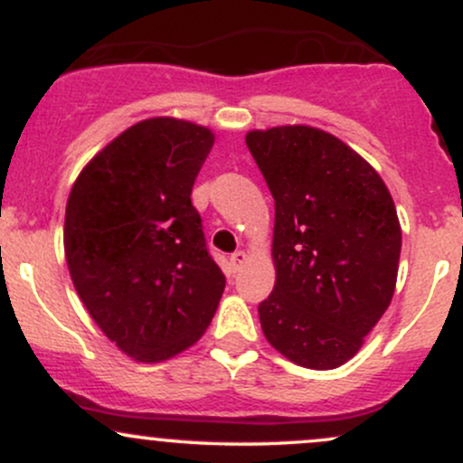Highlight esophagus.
I'll use <instances>...</instances> for the list:
<instances>
[{
  "label": "esophagus",
  "mask_w": 463,
  "mask_h": 463,
  "mask_svg": "<svg viewBox=\"0 0 463 463\" xmlns=\"http://www.w3.org/2000/svg\"><path fill=\"white\" fill-rule=\"evenodd\" d=\"M246 259H248V257H246V252H241V250H237V252H232V254H231V268L235 269V272H237V269L241 268L243 263H246Z\"/></svg>",
  "instance_id": "obj_1"
}]
</instances>
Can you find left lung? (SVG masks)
Here are the masks:
<instances>
[{"mask_svg":"<svg viewBox=\"0 0 463 463\" xmlns=\"http://www.w3.org/2000/svg\"><path fill=\"white\" fill-rule=\"evenodd\" d=\"M246 146L274 198L276 283L259 305L261 328L294 364L333 370L357 354L394 296V200L370 163L324 130H252Z\"/></svg>","mask_w":463,"mask_h":463,"instance_id":"1","label":"left lung"}]
</instances>
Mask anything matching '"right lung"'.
I'll return each instance as SVG.
<instances>
[{
    "mask_svg": "<svg viewBox=\"0 0 463 463\" xmlns=\"http://www.w3.org/2000/svg\"><path fill=\"white\" fill-rule=\"evenodd\" d=\"M213 141L191 121H139L95 154L69 194L73 287L106 337L143 364L194 346L224 294L191 204Z\"/></svg>",
    "mask_w": 463,
    "mask_h": 463,
    "instance_id": "add662e5",
    "label": "right lung"
}]
</instances>
